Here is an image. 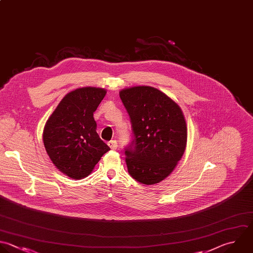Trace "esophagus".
<instances>
[{"label":"esophagus","mask_w":253,"mask_h":253,"mask_svg":"<svg viewBox=\"0 0 253 253\" xmlns=\"http://www.w3.org/2000/svg\"><path fill=\"white\" fill-rule=\"evenodd\" d=\"M108 145H109L110 148L113 149V150H115V149L118 148V142H117V140H111V141H109V142H108Z\"/></svg>","instance_id":"esophagus-1"}]
</instances>
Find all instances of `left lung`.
I'll return each instance as SVG.
<instances>
[{"instance_id":"obj_1","label":"left lung","mask_w":253,"mask_h":253,"mask_svg":"<svg viewBox=\"0 0 253 253\" xmlns=\"http://www.w3.org/2000/svg\"><path fill=\"white\" fill-rule=\"evenodd\" d=\"M129 116L132 140L125 148L129 175L153 185L165 179L182 158L187 126L179 106L161 91L137 86L120 92Z\"/></svg>"}]
</instances>
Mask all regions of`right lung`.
I'll use <instances>...</instances> for the list:
<instances>
[{"instance_id":"1","label":"right lung","mask_w":253,"mask_h":253,"mask_svg":"<svg viewBox=\"0 0 253 253\" xmlns=\"http://www.w3.org/2000/svg\"><path fill=\"white\" fill-rule=\"evenodd\" d=\"M85 87L68 93L47 120L43 143L52 163L72 179L87 177L110 147L96 131L93 113L106 95Z\"/></svg>"}]
</instances>
